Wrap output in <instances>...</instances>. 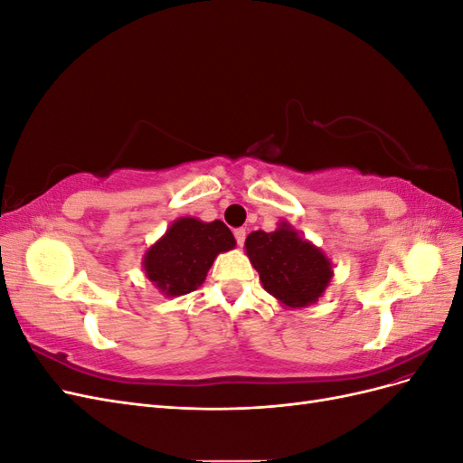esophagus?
I'll return each instance as SVG.
<instances>
[{"mask_svg": "<svg viewBox=\"0 0 463 463\" xmlns=\"http://www.w3.org/2000/svg\"><path fill=\"white\" fill-rule=\"evenodd\" d=\"M233 235H235V240H237V245H240V247H243V243H245V235H247V232H245L243 228H237V230L233 232Z\"/></svg>", "mask_w": 463, "mask_h": 463, "instance_id": "1", "label": "esophagus"}]
</instances>
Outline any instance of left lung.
<instances>
[{"label":"left lung","mask_w":463,"mask_h":463,"mask_svg":"<svg viewBox=\"0 0 463 463\" xmlns=\"http://www.w3.org/2000/svg\"><path fill=\"white\" fill-rule=\"evenodd\" d=\"M245 255L259 272L262 288L288 309H305L322 298L334 266L325 250L282 220L274 232H250Z\"/></svg>","instance_id":"8db88e82"}]
</instances>
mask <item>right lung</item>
Masks as SVG:
<instances>
[{"mask_svg": "<svg viewBox=\"0 0 463 463\" xmlns=\"http://www.w3.org/2000/svg\"><path fill=\"white\" fill-rule=\"evenodd\" d=\"M235 247V237L222 220L177 218L143 255V270L165 298H179L203 286L220 253Z\"/></svg>", "mask_w": 463, "mask_h": 463, "instance_id": "1", "label": "right lung"}]
</instances>
